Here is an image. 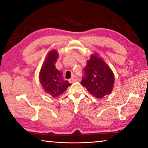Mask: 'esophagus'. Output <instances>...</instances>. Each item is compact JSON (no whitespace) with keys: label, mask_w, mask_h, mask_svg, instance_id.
<instances>
[{"label":"esophagus","mask_w":148,"mask_h":148,"mask_svg":"<svg viewBox=\"0 0 148 148\" xmlns=\"http://www.w3.org/2000/svg\"><path fill=\"white\" fill-rule=\"evenodd\" d=\"M77 80V77L75 76V75H72V77L71 79H70V81H71V82H76Z\"/></svg>","instance_id":"1"}]
</instances>
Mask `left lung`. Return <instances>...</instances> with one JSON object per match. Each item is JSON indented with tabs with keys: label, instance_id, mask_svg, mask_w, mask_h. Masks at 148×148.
I'll return each instance as SVG.
<instances>
[{
	"label": "left lung",
	"instance_id": "left-lung-1",
	"mask_svg": "<svg viewBox=\"0 0 148 148\" xmlns=\"http://www.w3.org/2000/svg\"><path fill=\"white\" fill-rule=\"evenodd\" d=\"M85 76L81 84L97 99L111 93L114 88V75L112 69L98 53L92 54L84 69Z\"/></svg>",
	"mask_w": 148,
	"mask_h": 148
}]
</instances>
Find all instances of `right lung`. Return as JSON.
<instances>
[{
  "instance_id": "add662e5",
  "label": "right lung",
  "mask_w": 148,
  "mask_h": 148,
  "mask_svg": "<svg viewBox=\"0 0 148 148\" xmlns=\"http://www.w3.org/2000/svg\"><path fill=\"white\" fill-rule=\"evenodd\" d=\"M57 59V50H51L47 55L39 73V81L42 88L45 92L53 98L62 95L71 85L67 80L63 79L62 72L56 69Z\"/></svg>"
}]
</instances>
